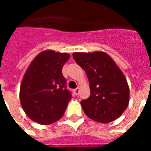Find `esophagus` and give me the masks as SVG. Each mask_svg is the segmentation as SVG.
I'll use <instances>...</instances> for the list:
<instances>
[{"mask_svg":"<svg viewBox=\"0 0 151 151\" xmlns=\"http://www.w3.org/2000/svg\"><path fill=\"white\" fill-rule=\"evenodd\" d=\"M79 92H80V88H77L74 89V92H75L76 95L79 94Z\"/></svg>","mask_w":151,"mask_h":151,"instance_id":"1","label":"esophagus"}]
</instances>
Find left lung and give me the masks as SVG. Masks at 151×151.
Listing matches in <instances>:
<instances>
[{
	"mask_svg": "<svg viewBox=\"0 0 151 151\" xmlns=\"http://www.w3.org/2000/svg\"><path fill=\"white\" fill-rule=\"evenodd\" d=\"M73 57L89 81L91 95L81 102L85 114L105 124L118 118L129 103V88L124 73L106 52H74Z\"/></svg>",
	"mask_w": 151,
	"mask_h": 151,
	"instance_id": "8db88e82",
	"label": "left lung"
}]
</instances>
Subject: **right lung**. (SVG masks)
<instances>
[{
	"mask_svg": "<svg viewBox=\"0 0 151 151\" xmlns=\"http://www.w3.org/2000/svg\"><path fill=\"white\" fill-rule=\"evenodd\" d=\"M69 59L68 53L46 50L39 53L28 66L20 86L19 99L32 121L46 125L63 117L72 98L62 73Z\"/></svg>",
	"mask_w": 151,
	"mask_h": 151,
	"instance_id": "1",
	"label": "right lung"
}]
</instances>
